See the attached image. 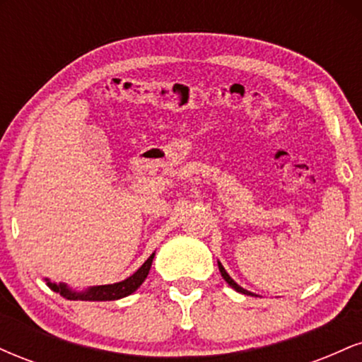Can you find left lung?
Instances as JSON below:
<instances>
[{
  "label": "left lung",
  "mask_w": 362,
  "mask_h": 362,
  "mask_svg": "<svg viewBox=\"0 0 362 362\" xmlns=\"http://www.w3.org/2000/svg\"><path fill=\"white\" fill-rule=\"evenodd\" d=\"M218 267H219V272H221L223 279H224V281H226V282H228V284H230V286H231V288H233L235 291H238V293H242V294H247V296H255V294H253V293H250V291L243 289V288H242V286H238V284H236V282H235L233 279H231V277H230V274H228L226 271H224V267H223V265H221V262H218Z\"/></svg>",
  "instance_id": "left-lung-1"
}]
</instances>
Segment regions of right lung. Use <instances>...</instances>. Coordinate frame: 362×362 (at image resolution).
<instances>
[{"label": "right lung", "mask_w": 362, "mask_h": 362, "mask_svg": "<svg viewBox=\"0 0 362 362\" xmlns=\"http://www.w3.org/2000/svg\"><path fill=\"white\" fill-rule=\"evenodd\" d=\"M153 259H155V253H151V255H149V259L144 262V264L141 265L138 271L132 274L131 277H127V279L115 282V284L93 286V288H88L85 291H73V289H69L66 284H62V282L61 284H56V282H51L49 279H45V281H47L49 288H51L52 291H56V293H59L62 298H66V300L114 301V300H120V298L129 296V294L134 293V291L138 289L141 284H143L144 279L148 277L149 269H151Z\"/></svg>", "instance_id": "right-lung-1"}]
</instances>
